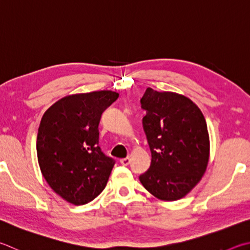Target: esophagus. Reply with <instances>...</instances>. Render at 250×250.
<instances>
[{"label": "esophagus", "mask_w": 250, "mask_h": 250, "mask_svg": "<svg viewBox=\"0 0 250 250\" xmlns=\"http://www.w3.org/2000/svg\"><path fill=\"white\" fill-rule=\"evenodd\" d=\"M119 162H120V164H121V165H124V166H126V165H129V164H130V157L121 158V160H120Z\"/></svg>", "instance_id": "1"}]
</instances>
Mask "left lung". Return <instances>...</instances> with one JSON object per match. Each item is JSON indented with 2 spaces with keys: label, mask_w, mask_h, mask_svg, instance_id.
I'll return each instance as SVG.
<instances>
[{
  "label": "left lung",
  "mask_w": 250,
  "mask_h": 250,
  "mask_svg": "<svg viewBox=\"0 0 250 250\" xmlns=\"http://www.w3.org/2000/svg\"><path fill=\"white\" fill-rule=\"evenodd\" d=\"M141 105L146 110L143 128L152 153L141 184L160 200H179L207 170L210 138L206 119L191 99L172 92L147 87Z\"/></svg>",
  "instance_id": "1"
}]
</instances>
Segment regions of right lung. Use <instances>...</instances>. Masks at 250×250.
Here are the masks:
<instances>
[{"label": "right lung", "instance_id": "obj_1", "mask_svg": "<svg viewBox=\"0 0 250 250\" xmlns=\"http://www.w3.org/2000/svg\"><path fill=\"white\" fill-rule=\"evenodd\" d=\"M118 97L112 90L69 95L49 107L40 121V170L53 191L75 206L94 200L109 179L115 161L98 146V124Z\"/></svg>", "mask_w": 250, "mask_h": 250}]
</instances>
